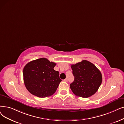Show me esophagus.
<instances>
[{
	"label": "esophagus",
	"mask_w": 124,
	"mask_h": 124,
	"mask_svg": "<svg viewBox=\"0 0 124 124\" xmlns=\"http://www.w3.org/2000/svg\"><path fill=\"white\" fill-rule=\"evenodd\" d=\"M64 80V82H67V81H68V79L66 78H65V79H64L63 80Z\"/></svg>",
	"instance_id": "34e87169"
}]
</instances>
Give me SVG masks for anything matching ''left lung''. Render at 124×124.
Segmentation results:
<instances>
[{"label": "left lung", "instance_id": "8db88e82", "mask_svg": "<svg viewBox=\"0 0 124 124\" xmlns=\"http://www.w3.org/2000/svg\"><path fill=\"white\" fill-rule=\"evenodd\" d=\"M74 77L70 85L72 92L78 96L88 98L94 95L100 86L102 77L99 70L93 63L83 60L71 66Z\"/></svg>", "mask_w": 124, "mask_h": 124}]
</instances>
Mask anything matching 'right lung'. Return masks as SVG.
Returning <instances> with one entry per match:
<instances>
[{
    "instance_id": "add662e5",
    "label": "right lung",
    "mask_w": 124,
    "mask_h": 124,
    "mask_svg": "<svg viewBox=\"0 0 124 124\" xmlns=\"http://www.w3.org/2000/svg\"><path fill=\"white\" fill-rule=\"evenodd\" d=\"M56 65L46 58L30 61L23 69L24 82L32 95L45 98L54 94L62 80L59 73L54 68Z\"/></svg>"
}]
</instances>
